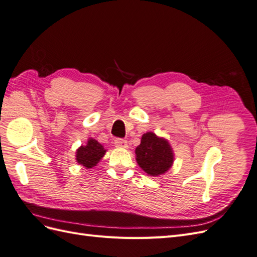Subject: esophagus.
Instances as JSON below:
<instances>
[{
	"label": "esophagus",
	"instance_id": "34e87169",
	"mask_svg": "<svg viewBox=\"0 0 257 257\" xmlns=\"http://www.w3.org/2000/svg\"><path fill=\"white\" fill-rule=\"evenodd\" d=\"M114 146L116 148H127V142L121 138H116L114 139Z\"/></svg>",
	"mask_w": 257,
	"mask_h": 257
}]
</instances>
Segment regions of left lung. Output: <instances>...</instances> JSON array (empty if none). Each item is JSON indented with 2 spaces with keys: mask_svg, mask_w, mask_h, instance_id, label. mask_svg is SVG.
<instances>
[{
  "mask_svg": "<svg viewBox=\"0 0 257 257\" xmlns=\"http://www.w3.org/2000/svg\"><path fill=\"white\" fill-rule=\"evenodd\" d=\"M136 161L145 172L150 176H159L172 167L174 154L167 141L157 135L146 133L136 150Z\"/></svg>",
  "mask_w": 257,
  "mask_h": 257,
  "instance_id": "8db88e82",
  "label": "left lung"
}]
</instances>
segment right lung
<instances>
[{
	"label": "right lung",
	"mask_w": 257,
	"mask_h": 257,
	"mask_svg": "<svg viewBox=\"0 0 257 257\" xmlns=\"http://www.w3.org/2000/svg\"><path fill=\"white\" fill-rule=\"evenodd\" d=\"M106 150L95 139H89L87 146H81L76 152V160L79 164L87 168L95 166L99 160L104 157Z\"/></svg>",
	"instance_id": "add662e5"
}]
</instances>
